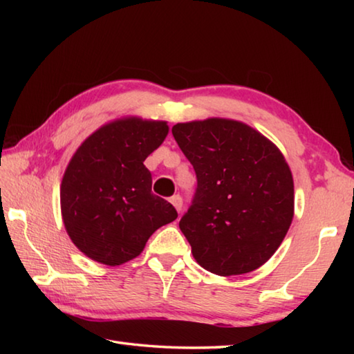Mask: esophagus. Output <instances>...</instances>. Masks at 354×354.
Listing matches in <instances>:
<instances>
[{"instance_id":"esophagus-1","label":"esophagus","mask_w":354,"mask_h":354,"mask_svg":"<svg viewBox=\"0 0 354 354\" xmlns=\"http://www.w3.org/2000/svg\"><path fill=\"white\" fill-rule=\"evenodd\" d=\"M170 203L173 206L176 207V211L178 212H181V209H183V198L179 195H173L171 198H170Z\"/></svg>"}]
</instances>
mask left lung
Wrapping results in <instances>:
<instances>
[{
  "label": "left lung",
  "instance_id": "1",
  "mask_svg": "<svg viewBox=\"0 0 354 354\" xmlns=\"http://www.w3.org/2000/svg\"><path fill=\"white\" fill-rule=\"evenodd\" d=\"M171 134L196 173L194 201L179 220L195 261L220 277L263 266L293 218V178L283 153L236 120L178 123Z\"/></svg>",
  "mask_w": 354,
  "mask_h": 354
}]
</instances>
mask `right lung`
Returning <instances> with one entry per match:
<instances>
[{"label":"right lung","mask_w":354,"mask_h":354,"mask_svg":"<svg viewBox=\"0 0 354 354\" xmlns=\"http://www.w3.org/2000/svg\"><path fill=\"white\" fill-rule=\"evenodd\" d=\"M167 134V122L124 117L76 149L62 178L61 211L71 242L87 257L122 266L142 253L156 230L176 220V209L151 192L143 165Z\"/></svg>","instance_id":"right-lung-1"}]
</instances>
